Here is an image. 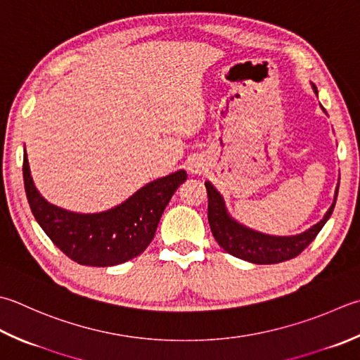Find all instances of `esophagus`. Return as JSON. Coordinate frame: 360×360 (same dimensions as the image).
<instances>
[{"instance_id": "1", "label": "esophagus", "mask_w": 360, "mask_h": 360, "mask_svg": "<svg viewBox=\"0 0 360 360\" xmlns=\"http://www.w3.org/2000/svg\"><path fill=\"white\" fill-rule=\"evenodd\" d=\"M187 170L192 173V174H198V173H201L202 168H201V164H198V162L193 160V162H190V164H188Z\"/></svg>"}]
</instances>
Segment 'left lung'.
I'll list each match as a JSON object with an SVG mask.
<instances>
[{
    "instance_id": "1",
    "label": "left lung",
    "mask_w": 360,
    "mask_h": 360,
    "mask_svg": "<svg viewBox=\"0 0 360 360\" xmlns=\"http://www.w3.org/2000/svg\"><path fill=\"white\" fill-rule=\"evenodd\" d=\"M312 89L315 94H319L315 84H312ZM204 186H206L209 198L207 218L210 231H212L218 245L232 256L243 259L246 262L260 265L284 262V260L297 257L300 252L304 251L307 246L311 245L314 238L319 236V232L325 226V223L329 220V217L333 214L335 206L337 193H339V187H337L333 206L328 209V212L323 217V220L314 224L312 228L301 232L298 236L279 237L262 234V232L252 231L236 221L226 210V204H224L223 196L218 193V190L210 184L209 181L204 182Z\"/></svg>"
}]
</instances>
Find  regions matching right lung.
<instances>
[{"instance_id":"1","label":"right lung","mask_w":360,"mask_h":360,"mask_svg":"<svg viewBox=\"0 0 360 360\" xmlns=\"http://www.w3.org/2000/svg\"><path fill=\"white\" fill-rule=\"evenodd\" d=\"M23 179L34 218L63 255L81 265L112 266L146 250L168 201L187 179V173L179 170L153 181L124 202L100 214H76L48 202L34 186L26 151Z\"/></svg>"}]
</instances>
